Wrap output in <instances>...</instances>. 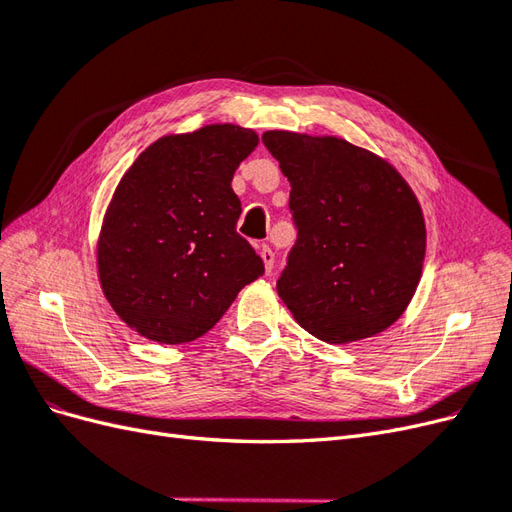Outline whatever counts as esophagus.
<instances>
[{
	"instance_id": "esophagus-1",
	"label": "esophagus",
	"mask_w": 512,
	"mask_h": 512,
	"mask_svg": "<svg viewBox=\"0 0 512 512\" xmlns=\"http://www.w3.org/2000/svg\"><path fill=\"white\" fill-rule=\"evenodd\" d=\"M258 252H260L262 262H265V271H267V273H271V269H273V262H275V254L271 252V247L262 243V245L258 247Z\"/></svg>"
}]
</instances>
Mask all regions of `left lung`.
Returning <instances> with one entry per match:
<instances>
[{
    "label": "left lung",
    "instance_id": "obj_1",
    "mask_svg": "<svg viewBox=\"0 0 512 512\" xmlns=\"http://www.w3.org/2000/svg\"><path fill=\"white\" fill-rule=\"evenodd\" d=\"M297 243L277 280L294 320L329 344L389 329L421 282L425 218L397 168L337 136L269 130Z\"/></svg>",
    "mask_w": 512,
    "mask_h": 512
}]
</instances>
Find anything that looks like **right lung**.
<instances>
[{
    "label": "right lung",
    "instance_id": "1",
    "mask_svg": "<svg viewBox=\"0 0 512 512\" xmlns=\"http://www.w3.org/2000/svg\"><path fill=\"white\" fill-rule=\"evenodd\" d=\"M258 145L235 123L151 143L121 177L98 239V277L115 314L151 342L205 335L265 273L237 232L232 175Z\"/></svg>",
    "mask_w": 512,
    "mask_h": 512
}]
</instances>
